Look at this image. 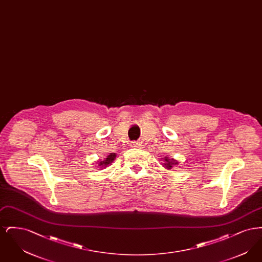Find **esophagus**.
I'll return each instance as SVG.
<instances>
[{"mask_svg": "<svg viewBox=\"0 0 262 262\" xmlns=\"http://www.w3.org/2000/svg\"><path fill=\"white\" fill-rule=\"evenodd\" d=\"M132 147H136V148H140L141 144L139 142H133L132 143Z\"/></svg>", "mask_w": 262, "mask_h": 262, "instance_id": "esophagus-1", "label": "esophagus"}]
</instances>
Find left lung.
I'll use <instances>...</instances> for the list:
<instances>
[{"instance_id":"1","label":"left lung","mask_w":262,"mask_h":262,"mask_svg":"<svg viewBox=\"0 0 262 262\" xmlns=\"http://www.w3.org/2000/svg\"><path fill=\"white\" fill-rule=\"evenodd\" d=\"M164 163H163V167L165 168V169H168V170H170V169H172L174 166H177V165H179V162L177 161V160H174V158H169L168 156H165L164 158H161Z\"/></svg>"}]
</instances>
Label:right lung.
Instances as JSON below:
<instances>
[{
	"label": "right lung",
	"instance_id": "obj_1",
	"mask_svg": "<svg viewBox=\"0 0 262 262\" xmlns=\"http://www.w3.org/2000/svg\"><path fill=\"white\" fill-rule=\"evenodd\" d=\"M116 157H117V154H116V153H110L104 160H100V161H98L97 164H98L99 169H104V168H106L107 166L111 165L113 161L116 159Z\"/></svg>",
	"mask_w": 262,
	"mask_h": 262
}]
</instances>
